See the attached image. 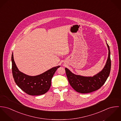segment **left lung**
<instances>
[{
	"mask_svg": "<svg viewBox=\"0 0 121 121\" xmlns=\"http://www.w3.org/2000/svg\"><path fill=\"white\" fill-rule=\"evenodd\" d=\"M107 45L108 54L106 65L101 71L93 77H83L75 75L66 68H65L68 81L77 92L80 93L92 92L99 89L107 80L111 69L110 52L107 43Z\"/></svg>",
	"mask_w": 121,
	"mask_h": 121,
	"instance_id": "1",
	"label": "left lung"
}]
</instances>
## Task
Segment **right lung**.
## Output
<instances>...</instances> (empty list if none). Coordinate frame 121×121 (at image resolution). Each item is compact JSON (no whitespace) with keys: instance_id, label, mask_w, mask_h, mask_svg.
<instances>
[{"instance_id":"obj_1","label":"right lung","mask_w":121,"mask_h":121,"mask_svg":"<svg viewBox=\"0 0 121 121\" xmlns=\"http://www.w3.org/2000/svg\"><path fill=\"white\" fill-rule=\"evenodd\" d=\"M12 62L13 75L16 83L25 92L31 95H39L46 93L51 87L54 73L60 67H54L39 75L30 76L18 70L14 60L13 53Z\"/></svg>"}]
</instances>
